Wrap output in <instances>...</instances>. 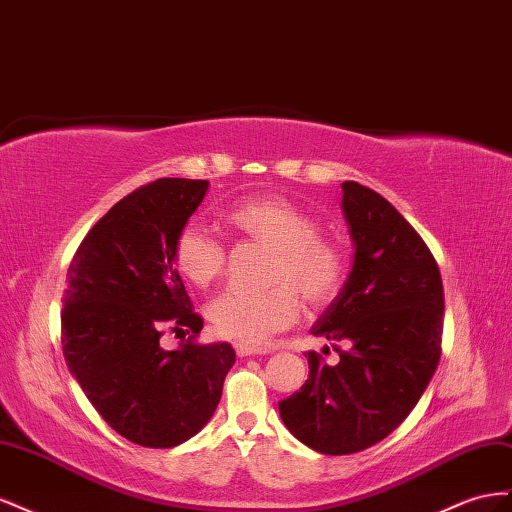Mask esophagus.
Returning a JSON list of instances; mask_svg holds the SVG:
<instances>
[{"mask_svg": "<svg viewBox=\"0 0 512 512\" xmlns=\"http://www.w3.org/2000/svg\"><path fill=\"white\" fill-rule=\"evenodd\" d=\"M236 354L240 358L259 356V354H268V349L266 347H257V345H248V343H236Z\"/></svg>", "mask_w": 512, "mask_h": 512, "instance_id": "1", "label": "esophagus"}]
</instances>
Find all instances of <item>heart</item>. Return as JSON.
<instances>
[{"label": "heart", "mask_w": 512, "mask_h": 512, "mask_svg": "<svg viewBox=\"0 0 512 512\" xmlns=\"http://www.w3.org/2000/svg\"><path fill=\"white\" fill-rule=\"evenodd\" d=\"M223 223L240 238L272 248L264 291L229 289L208 306V319L225 339L261 343L298 319L300 296L306 304L328 306L347 279V255L341 242L319 233L315 218L285 197H257L225 210ZM173 264L186 281L210 287L227 264L223 242L195 225L173 242Z\"/></svg>", "instance_id": "1"}]
</instances>
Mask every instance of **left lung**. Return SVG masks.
Listing matches in <instances>:
<instances>
[{
	"label": "left lung",
	"mask_w": 512,
	"mask_h": 512,
	"mask_svg": "<svg viewBox=\"0 0 512 512\" xmlns=\"http://www.w3.org/2000/svg\"><path fill=\"white\" fill-rule=\"evenodd\" d=\"M341 186L354 266L311 328L341 360L330 367L309 352V379L279 401L291 435L321 455L360 452L410 416L440 362L444 330L442 276L425 240L379 193Z\"/></svg>",
	"instance_id": "left-lung-1"
}]
</instances>
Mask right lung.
<instances>
[{
    "label": "right lung",
    "instance_id": "1",
    "mask_svg": "<svg viewBox=\"0 0 512 512\" xmlns=\"http://www.w3.org/2000/svg\"><path fill=\"white\" fill-rule=\"evenodd\" d=\"M208 180L160 178L100 218L68 268L62 347L70 373L107 425L145 448H173L208 425L236 362L229 343H195L173 242ZM165 329L189 339L167 353Z\"/></svg>",
    "mask_w": 512,
    "mask_h": 512
}]
</instances>
